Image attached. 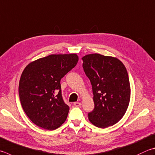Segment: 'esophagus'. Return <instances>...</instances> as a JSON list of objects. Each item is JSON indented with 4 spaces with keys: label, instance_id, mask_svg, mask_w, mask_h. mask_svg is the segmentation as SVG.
I'll use <instances>...</instances> for the list:
<instances>
[{
    "label": "esophagus",
    "instance_id": "obj_1",
    "mask_svg": "<svg viewBox=\"0 0 155 155\" xmlns=\"http://www.w3.org/2000/svg\"><path fill=\"white\" fill-rule=\"evenodd\" d=\"M74 104V106L75 107H78V106H81V103H80V102H74V104Z\"/></svg>",
    "mask_w": 155,
    "mask_h": 155
}]
</instances>
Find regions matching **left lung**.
Wrapping results in <instances>:
<instances>
[{
    "mask_svg": "<svg viewBox=\"0 0 155 155\" xmlns=\"http://www.w3.org/2000/svg\"><path fill=\"white\" fill-rule=\"evenodd\" d=\"M83 68L92 85L95 107L88 113L93 125L106 128L124 116L131 89L126 68L119 59L98 53L82 58Z\"/></svg>",
    "mask_w": 155,
    "mask_h": 155,
    "instance_id": "left-lung-1",
    "label": "left lung"
}]
</instances>
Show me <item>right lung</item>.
Wrapping results in <instances>:
<instances>
[{"label": "right lung", "mask_w": 155, "mask_h": 155, "mask_svg": "<svg viewBox=\"0 0 155 155\" xmlns=\"http://www.w3.org/2000/svg\"><path fill=\"white\" fill-rule=\"evenodd\" d=\"M78 60L75 53L49 55L24 70L19 83V99L25 113L35 125L53 130L65 122L70 108L64 102L60 81Z\"/></svg>", "instance_id": "add662e5"}]
</instances>
